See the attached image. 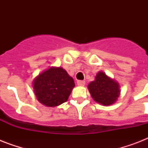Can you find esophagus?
I'll return each mask as SVG.
<instances>
[{
    "label": "esophagus",
    "instance_id": "1",
    "mask_svg": "<svg viewBox=\"0 0 148 148\" xmlns=\"http://www.w3.org/2000/svg\"><path fill=\"white\" fill-rule=\"evenodd\" d=\"M77 85L79 86H84L85 85V81H77Z\"/></svg>",
    "mask_w": 148,
    "mask_h": 148
}]
</instances>
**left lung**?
<instances>
[{
    "instance_id": "8db88e82",
    "label": "left lung",
    "mask_w": 148,
    "mask_h": 148,
    "mask_svg": "<svg viewBox=\"0 0 148 148\" xmlns=\"http://www.w3.org/2000/svg\"><path fill=\"white\" fill-rule=\"evenodd\" d=\"M88 90L95 101L110 105L119 97V84L103 72L97 73L95 80L88 84Z\"/></svg>"
}]
</instances>
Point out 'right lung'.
Masks as SVG:
<instances>
[{"label":"right lung","instance_id":"right-lung-1","mask_svg":"<svg viewBox=\"0 0 148 148\" xmlns=\"http://www.w3.org/2000/svg\"><path fill=\"white\" fill-rule=\"evenodd\" d=\"M34 91L40 103L55 107L67 101L74 81L61 67H51L37 77L34 81Z\"/></svg>","mask_w":148,"mask_h":148}]
</instances>
